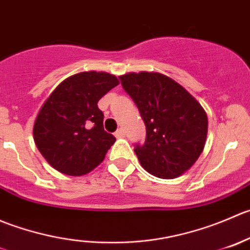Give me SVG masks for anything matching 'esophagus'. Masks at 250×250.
<instances>
[{"instance_id": "obj_1", "label": "esophagus", "mask_w": 250, "mask_h": 250, "mask_svg": "<svg viewBox=\"0 0 250 250\" xmlns=\"http://www.w3.org/2000/svg\"><path fill=\"white\" fill-rule=\"evenodd\" d=\"M115 137L117 138H123V137H125V131H124V128H118L117 131H115Z\"/></svg>"}]
</instances>
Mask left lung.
<instances>
[{"label":"left lung","instance_id":"left-lung-1","mask_svg":"<svg viewBox=\"0 0 250 250\" xmlns=\"http://www.w3.org/2000/svg\"><path fill=\"white\" fill-rule=\"evenodd\" d=\"M120 81L146 125L145 143L133 149L143 169L160 179L184 174L206 145L208 117L202 105L163 74L130 73Z\"/></svg>","mask_w":250,"mask_h":250}]
</instances>
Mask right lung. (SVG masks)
Wrapping results in <instances>:
<instances>
[{"mask_svg":"<svg viewBox=\"0 0 250 250\" xmlns=\"http://www.w3.org/2000/svg\"><path fill=\"white\" fill-rule=\"evenodd\" d=\"M119 83L108 73L85 71L59 83L34 124L36 147L52 167L81 176L103 162L115 137L103 127L97 103Z\"/></svg>","mask_w":250,"mask_h":250,"instance_id":"add662e5","label":"right lung"}]
</instances>
